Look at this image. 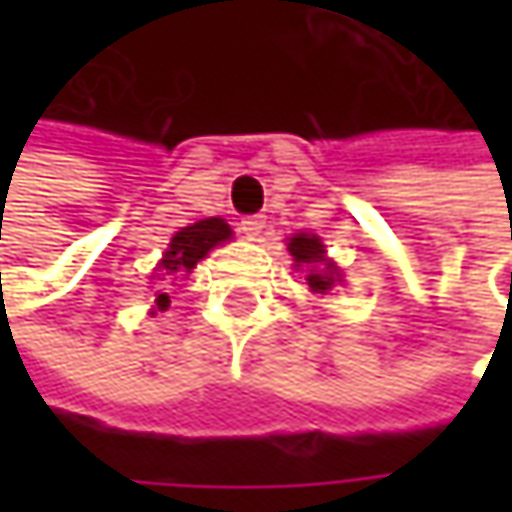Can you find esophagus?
<instances>
[{
	"mask_svg": "<svg viewBox=\"0 0 512 512\" xmlns=\"http://www.w3.org/2000/svg\"><path fill=\"white\" fill-rule=\"evenodd\" d=\"M239 230L245 233L247 239H259L262 230H265V216H245V219L239 222Z\"/></svg>",
	"mask_w": 512,
	"mask_h": 512,
	"instance_id": "obj_1",
	"label": "esophagus"
}]
</instances>
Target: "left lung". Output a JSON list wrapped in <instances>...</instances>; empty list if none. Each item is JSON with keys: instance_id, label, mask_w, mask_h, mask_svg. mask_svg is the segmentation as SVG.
I'll return each instance as SVG.
<instances>
[{"instance_id": "obj_1", "label": "left lung", "mask_w": 512, "mask_h": 512, "mask_svg": "<svg viewBox=\"0 0 512 512\" xmlns=\"http://www.w3.org/2000/svg\"><path fill=\"white\" fill-rule=\"evenodd\" d=\"M287 250H290V256H293V262L302 267V265H322L325 259V245L316 239V236H307V233H299V236H293L290 242H287ZM307 285L313 293H327V290H333L336 285V270L327 265L319 267V270H310L307 273Z\"/></svg>"}]
</instances>
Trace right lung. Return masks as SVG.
Segmentation results:
<instances>
[{"instance_id":"add662e5","label":"right lung","mask_w":512,"mask_h":512,"mask_svg":"<svg viewBox=\"0 0 512 512\" xmlns=\"http://www.w3.org/2000/svg\"><path fill=\"white\" fill-rule=\"evenodd\" d=\"M230 239V227L225 225V219H202L196 225L182 227L173 239H170L168 253L162 259V270L165 276H176V273H190L199 259H205V253L210 247H216L219 242ZM168 293L156 296V305L168 307Z\"/></svg>"}]
</instances>
